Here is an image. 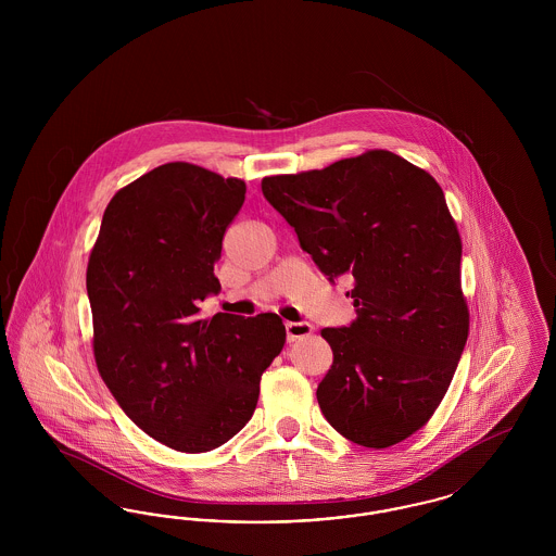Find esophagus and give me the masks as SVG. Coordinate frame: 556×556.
I'll use <instances>...</instances> for the list:
<instances>
[{
	"label": "esophagus",
	"mask_w": 556,
	"mask_h": 556,
	"mask_svg": "<svg viewBox=\"0 0 556 556\" xmlns=\"http://www.w3.org/2000/svg\"><path fill=\"white\" fill-rule=\"evenodd\" d=\"M286 333H288V342L304 340L313 333V325L311 323H286Z\"/></svg>",
	"instance_id": "34e87169"
}]
</instances>
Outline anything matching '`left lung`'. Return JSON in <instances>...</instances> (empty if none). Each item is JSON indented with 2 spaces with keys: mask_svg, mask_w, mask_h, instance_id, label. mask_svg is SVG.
I'll return each mask as SVG.
<instances>
[{
  "mask_svg": "<svg viewBox=\"0 0 556 556\" xmlns=\"http://www.w3.org/2000/svg\"><path fill=\"white\" fill-rule=\"evenodd\" d=\"M268 204L329 281L352 275L356 320L323 329L333 365L318 383L345 440L390 448L448 392L469 336L463 243L438 181L388 150L263 179Z\"/></svg>",
  "mask_w": 556,
  "mask_h": 556,
  "instance_id": "obj_1",
  "label": "left lung"
}]
</instances>
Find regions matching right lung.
I'll use <instances>...</instances> for the list:
<instances>
[{
	"instance_id": "right-lung-1",
	"label": "right lung",
	"mask_w": 556,
	"mask_h": 556,
	"mask_svg": "<svg viewBox=\"0 0 556 556\" xmlns=\"http://www.w3.org/2000/svg\"><path fill=\"white\" fill-rule=\"evenodd\" d=\"M245 184L168 162L116 191L87 265L98 370L139 429L179 452L229 442L286 344L273 313L200 315Z\"/></svg>"
}]
</instances>
